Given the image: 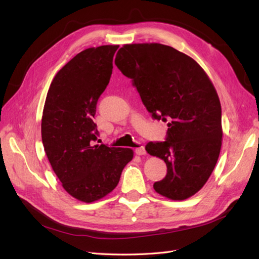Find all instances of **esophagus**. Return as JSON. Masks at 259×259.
<instances>
[{
    "label": "esophagus",
    "instance_id": "34e87169",
    "mask_svg": "<svg viewBox=\"0 0 259 259\" xmlns=\"http://www.w3.org/2000/svg\"><path fill=\"white\" fill-rule=\"evenodd\" d=\"M136 153L138 156H144V155H146V149H145V147H139V148H136Z\"/></svg>",
    "mask_w": 259,
    "mask_h": 259
}]
</instances>
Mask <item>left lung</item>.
<instances>
[{
  "label": "left lung",
  "instance_id": "obj_1",
  "mask_svg": "<svg viewBox=\"0 0 259 259\" xmlns=\"http://www.w3.org/2000/svg\"><path fill=\"white\" fill-rule=\"evenodd\" d=\"M114 63L133 79L152 117L168 125L166 141L146 146L167 164L166 177L153 188L171 200L194 196L210 177L222 148V106L212 82L194 59L160 43L124 45Z\"/></svg>",
  "mask_w": 259,
  "mask_h": 259
}]
</instances>
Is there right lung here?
<instances>
[{"label": "right lung", "instance_id": "1", "mask_svg": "<svg viewBox=\"0 0 259 259\" xmlns=\"http://www.w3.org/2000/svg\"><path fill=\"white\" fill-rule=\"evenodd\" d=\"M118 48L101 46L76 54L54 76L43 108L42 142L53 171L70 196L87 203L110 194L134 158L129 148L95 145L97 102L110 81Z\"/></svg>", "mask_w": 259, "mask_h": 259}]
</instances>
